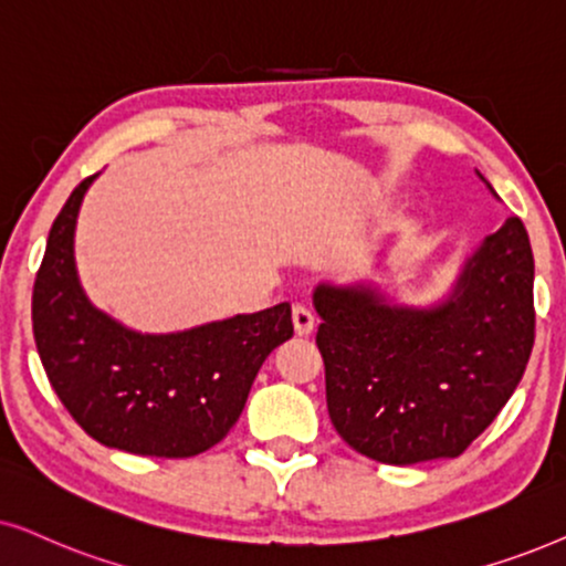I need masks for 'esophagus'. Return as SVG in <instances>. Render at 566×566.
I'll return each mask as SVG.
<instances>
[{"mask_svg": "<svg viewBox=\"0 0 566 566\" xmlns=\"http://www.w3.org/2000/svg\"><path fill=\"white\" fill-rule=\"evenodd\" d=\"M292 323H295L297 336H311L315 328V315L305 305H295L292 307Z\"/></svg>", "mask_w": 566, "mask_h": 566, "instance_id": "esophagus-1", "label": "esophagus"}]
</instances>
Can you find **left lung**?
<instances>
[{"mask_svg":"<svg viewBox=\"0 0 566 566\" xmlns=\"http://www.w3.org/2000/svg\"><path fill=\"white\" fill-rule=\"evenodd\" d=\"M313 307L328 417L346 446L388 465L458 458L510 401L531 359L528 232L510 217L432 305H398L373 282H321Z\"/></svg>","mask_w":566,"mask_h":566,"instance_id":"obj_1","label":"left lung"}]
</instances>
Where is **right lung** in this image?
<instances>
[{"label":"right lung","mask_w":566,"mask_h":566,"mask_svg":"<svg viewBox=\"0 0 566 566\" xmlns=\"http://www.w3.org/2000/svg\"><path fill=\"white\" fill-rule=\"evenodd\" d=\"M90 176L51 224L33 287V336L51 388L105 448L191 458L230 432L263 359L292 338V307L232 315L172 334H142L90 303L74 230Z\"/></svg>","instance_id":"add662e5"}]
</instances>
